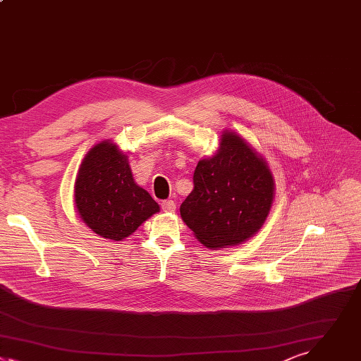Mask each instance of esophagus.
I'll use <instances>...</instances> for the list:
<instances>
[{
  "instance_id": "obj_1",
  "label": "esophagus",
  "mask_w": 361,
  "mask_h": 361,
  "mask_svg": "<svg viewBox=\"0 0 361 361\" xmlns=\"http://www.w3.org/2000/svg\"><path fill=\"white\" fill-rule=\"evenodd\" d=\"M161 206H162V209H164L165 212H173V210L176 209V203H175L173 200H164V202L161 203Z\"/></svg>"
}]
</instances>
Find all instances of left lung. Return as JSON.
Masks as SVG:
<instances>
[{
	"label": "left lung",
	"mask_w": 361,
	"mask_h": 361,
	"mask_svg": "<svg viewBox=\"0 0 361 361\" xmlns=\"http://www.w3.org/2000/svg\"><path fill=\"white\" fill-rule=\"evenodd\" d=\"M273 197L274 180L266 161L236 132L225 130L218 152L199 161L180 216L203 246L224 249L259 232Z\"/></svg>",
	"instance_id": "obj_1"
}]
</instances>
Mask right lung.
<instances>
[{
  "mask_svg": "<svg viewBox=\"0 0 361 361\" xmlns=\"http://www.w3.org/2000/svg\"><path fill=\"white\" fill-rule=\"evenodd\" d=\"M75 206L88 228L116 242L159 212L152 196L135 183L128 157L109 140L84 158L75 180Z\"/></svg>",
  "mask_w": 361,
  "mask_h": 361,
  "instance_id": "1",
  "label": "right lung"
}]
</instances>
